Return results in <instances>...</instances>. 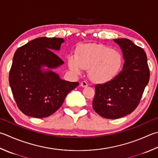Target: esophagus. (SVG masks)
<instances>
[{
  "instance_id": "34e87169",
  "label": "esophagus",
  "mask_w": 158,
  "mask_h": 158,
  "mask_svg": "<svg viewBox=\"0 0 158 158\" xmlns=\"http://www.w3.org/2000/svg\"><path fill=\"white\" fill-rule=\"evenodd\" d=\"M80 86L82 87H86L88 86V83L86 81H82L81 82H80Z\"/></svg>"
}]
</instances>
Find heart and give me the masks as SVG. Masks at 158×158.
<instances>
[{
	"label": "heart",
	"mask_w": 158,
	"mask_h": 158,
	"mask_svg": "<svg viewBox=\"0 0 158 158\" xmlns=\"http://www.w3.org/2000/svg\"><path fill=\"white\" fill-rule=\"evenodd\" d=\"M70 69L79 73L87 69L89 78L95 83H106L114 79L123 64L121 53L104 44H88L80 46L75 56L68 59Z\"/></svg>",
	"instance_id": "b5f03b06"
}]
</instances>
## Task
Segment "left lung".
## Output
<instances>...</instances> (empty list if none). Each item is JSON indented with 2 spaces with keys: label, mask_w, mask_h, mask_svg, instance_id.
<instances>
[{
  "label": "left lung",
  "mask_w": 158,
  "mask_h": 158,
  "mask_svg": "<svg viewBox=\"0 0 158 158\" xmlns=\"http://www.w3.org/2000/svg\"><path fill=\"white\" fill-rule=\"evenodd\" d=\"M114 40L120 45L125 60L123 70L111 81L95 85L92 102L95 111L108 119L131 114L140 102L150 78L144 49L127 38Z\"/></svg>",
  "instance_id": "obj_1"
}]
</instances>
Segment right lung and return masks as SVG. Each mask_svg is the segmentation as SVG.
<instances>
[{
	"mask_svg": "<svg viewBox=\"0 0 158 158\" xmlns=\"http://www.w3.org/2000/svg\"><path fill=\"white\" fill-rule=\"evenodd\" d=\"M60 38L40 37L19 47L14 53L9 82L16 105L24 114L43 118L52 115L62 106L69 92L79 85L61 80L52 71L64 63L52 50L60 49Z\"/></svg>",
	"mask_w": 158,
	"mask_h": 158,
	"instance_id": "right-lung-1",
	"label": "right lung"
}]
</instances>
